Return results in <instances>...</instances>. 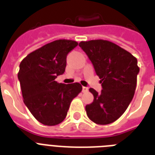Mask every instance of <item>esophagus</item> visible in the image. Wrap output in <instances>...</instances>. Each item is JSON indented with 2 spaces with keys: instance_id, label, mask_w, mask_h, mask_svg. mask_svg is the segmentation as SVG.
<instances>
[{
  "instance_id": "1",
  "label": "esophagus",
  "mask_w": 155,
  "mask_h": 155,
  "mask_svg": "<svg viewBox=\"0 0 155 155\" xmlns=\"http://www.w3.org/2000/svg\"><path fill=\"white\" fill-rule=\"evenodd\" d=\"M87 91H88V87H83V88H82V92H87Z\"/></svg>"
}]
</instances>
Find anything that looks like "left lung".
<instances>
[{
    "label": "left lung",
    "instance_id": "left-lung-1",
    "mask_svg": "<svg viewBox=\"0 0 155 155\" xmlns=\"http://www.w3.org/2000/svg\"><path fill=\"white\" fill-rule=\"evenodd\" d=\"M101 79V93L90 88L93 102L85 107L90 120L98 125L117 120L132 101L139 72L137 60L130 52L107 40L80 42Z\"/></svg>",
    "mask_w": 155,
    "mask_h": 155
}]
</instances>
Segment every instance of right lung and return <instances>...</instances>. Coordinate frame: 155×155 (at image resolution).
<instances>
[{
  "label": "right lung",
  "mask_w": 155,
  "mask_h": 155,
  "mask_svg": "<svg viewBox=\"0 0 155 155\" xmlns=\"http://www.w3.org/2000/svg\"><path fill=\"white\" fill-rule=\"evenodd\" d=\"M78 42L59 39L28 54L18 74L23 101L40 123L56 125L68 114L71 102L82 91L79 83L59 84L55 79L65 71L67 55Z\"/></svg>",
  "instance_id": "1"
}]
</instances>
